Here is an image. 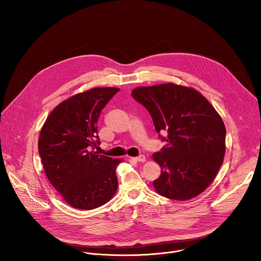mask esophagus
<instances>
[{"label": "esophagus", "instance_id": "esophagus-1", "mask_svg": "<svg viewBox=\"0 0 261 261\" xmlns=\"http://www.w3.org/2000/svg\"><path fill=\"white\" fill-rule=\"evenodd\" d=\"M133 160L136 161V162H145L146 161V157L144 155H141L139 157H134Z\"/></svg>", "mask_w": 261, "mask_h": 261}]
</instances>
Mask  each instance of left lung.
Returning <instances> with one entry per match:
<instances>
[{
    "mask_svg": "<svg viewBox=\"0 0 261 261\" xmlns=\"http://www.w3.org/2000/svg\"><path fill=\"white\" fill-rule=\"evenodd\" d=\"M133 97L152 116L159 137L167 142L153 159L161 175L153 185L175 200L193 198L217 176L226 152V127L214 106L198 91L173 83L135 88Z\"/></svg>",
    "mask_w": 261,
    "mask_h": 261,
    "instance_id": "left-lung-1",
    "label": "left lung"
}]
</instances>
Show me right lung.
I'll list each match as a JSON object with an SVG mask.
<instances>
[{"label":"right lung","mask_w":261,"mask_h":261,"mask_svg":"<svg viewBox=\"0 0 261 261\" xmlns=\"http://www.w3.org/2000/svg\"><path fill=\"white\" fill-rule=\"evenodd\" d=\"M118 88H92L60 103L47 116L38 152L50 184L71 206L93 210L108 202L118 182L122 159L98 155L97 120Z\"/></svg>","instance_id":"1"}]
</instances>
